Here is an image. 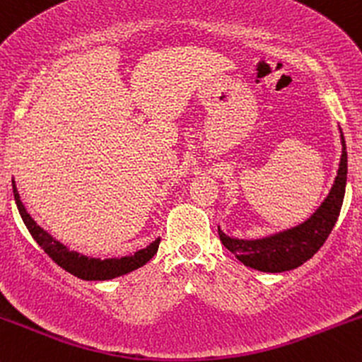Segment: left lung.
<instances>
[{"label":"left lung","instance_id":"8db88e82","mask_svg":"<svg viewBox=\"0 0 362 362\" xmlns=\"http://www.w3.org/2000/svg\"><path fill=\"white\" fill-rule=\"evenodd\" d=\"M347 182V151L342 136V156L334 187L322 206L305 223L260 240H238L224 235L219 240L247 267L262 272H286L300 267L317 253L337 223Z\"/></svg>","mask_w":362,"mask_h":362}]
</instances>
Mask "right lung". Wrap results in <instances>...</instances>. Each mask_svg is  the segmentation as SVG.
Returning a JSON list of instances; mask_svg holds the SVG:
<instances>
[{"mask_svg":"<svg viewBox=\"0 0 362 362\" xmlns=\"http://www.w3.org/2000/svg\"><path fill=\"white\" fill-rule=\"evenodd\" d=\"M13 195L16 207H18L20 216H22L25 226L30 231V235L34 236V240L39 243V247L47 253L51 259L56 262L59 267L68 271L73 276L80 277V279L85 281H107L114 279V277L124 276V274H129L136 269L143 267L146 262H149L155 257L158 252V245H160V238H156L155 242L149 243L146 248L143 250H138L134 255L129 257H120V259H90V257L80 255L78 252H71L64 247V245L54 240L47 231H44L42 228L37 224L34 219L30 218V214L27 213L22 201H20L18 190H16V185L13 182Z\"/></svg>","mask_w":362,"mask_h":362,"instance_id":"right-lung-1","label":"right lung"}]
</instances>
